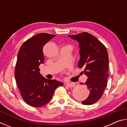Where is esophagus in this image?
<instances>
[{
	"label": "esophagus",
	"mask_w": 127,
	"mask_h": 127,
	"mask_svg": "<svg viewBox=\"0 0 127 127\" xmlns=\"http://www.w3.org/2000/svg\"><path fill=\"white\" fill-rule=\"evenodd\" d=\"M66 86L69 88H72L76 86V84L74 83H66Z\"/></svg>",
	"instance_id": "obj_1"
}]
</instances>
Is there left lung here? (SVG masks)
Returning a JSON list of instances; mask_svg holds the SVG:
<instances>
[{
    "label": "left lung",
    "mask_w": 127,
    "mask_h": 127,
    "mask_svg": "<svg viewBox=\"0 0 127 127\" xmlns=\"http://www.w3.org/2000/svg\"><path fill=\"white\" fill-rule=\"evenodd\" d=\"M69 37L79 42L80 59L78 66L84 69L83 72L88 77L85 85L89 90L90 95L82 104L92 105L100 100L107 87L108 53L101 42L86 32Z\"/></svg>",
    "instance_id": "1"
}]
</instances>
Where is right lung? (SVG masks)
Segmentation results:
<instances>
[{
    "label": "right lung",
    "instance_id": "add662e5",
    "mask_svg": "<svg viewBox=\"0 0 127 127\" xmlns=\"http://www.w3.org/2000/svg\"><path fill=\"white\" fill-rule=\"evenodd\" d=\"M55 35L40 33L30 38L21 46L15 66L16 78L19 91L30 106H42L50 101L58 87L63 83L46 79L40 73L39 66L44 63L43 47Z\"/></svg>",
    "mask_w": 127,
    "mask_h": 127
}]
</instances>
